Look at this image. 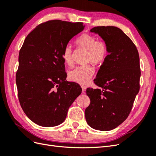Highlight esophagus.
<instances>
[{
	"label": "esophagus",
	"mask_w": 156,
	"mask_h": 156,
	"mask_svg": "<svg viewBox=\"0 0 156 156\" xmlns=\"http://www.w3.org/2000/svg\"><path fill=\"white\" fill-rule=\"evenodd\" d=\"M82 90H83V92H85L86 91V87H82Z\"/></svg>",
	"instance_id": "34e87169"
}]
</instances>
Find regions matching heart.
Masks as SVG:
<instances>
[{"label": "heart", "mask_w": 156, "mask_h": 156, "mask_svg": "<svg viewBox=\"0 0 156 156\" xmlns=\"http://www.w3.org/2000/svg\"><path fill=\"white\" fill-rule=\"evenodd\" d=\"M79 46L88 50L87 62H92L99 65L103 63L107 55V47L105 41L97 40L96 37L90 34H84L77 40ZM73 49L71 45H67L63 51L62 57L66 64L71 65L73 62ZM95 69L91 65L79 66L69 72V78L73 82L81 85H87L91 81Z\"/></svg>", "instance_id": "heart-1"}]
</instances>
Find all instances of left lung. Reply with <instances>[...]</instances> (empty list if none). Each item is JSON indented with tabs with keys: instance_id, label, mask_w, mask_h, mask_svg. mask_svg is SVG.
I'll return each mask as SVG.
<instances>
[{
	"instance_id": "1",
	"label": "left lung",
	"mask_w": 156,
	"mask_h": 156,
	"mask_svg": "<svg viewBox=\"0 0 156 156\" xmlns=\"http://www.w3.org/2000/svg\"><path fill=\"white\" fill-rule=\"evenodd\" d=\"M90 31L105 41L108 55L94 80L100 88L87 89L90 103L84 113L93 129L109 131L129 116L139 93V55L133 41L119 28L96 27Z\"/></svg>"
}]
</instances>
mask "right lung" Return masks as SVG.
Returning <instances> with one entry per match:
<instances>
[{
    "mask_svg": "<svg viewBox=\"0 0 156 156\" xmlns=\"http://www.w3.org/2000/svg\"><path fill=\"white\" fill-rule=\"evenodd\" d=\"M84 28L83 23L49 21L37 26L24 41L16 73L18 98L25 115L37 125L62 124L82 92L78 84L66 80L62 54Z\"/></svg>",
    "mask_w": 156,
    "mask_h": 156,
    "instance_id": "add662e5",
    "label": "right lung"
}]
</instances>
